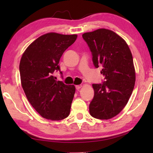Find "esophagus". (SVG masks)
I'll return each instance as SVG.
<instances>
[{
    "label": "esophagus",
    "instance_id": "obj_1",
    "mask_svg": "<svg viewBox=\"0 0 153 153\" xmlns=\"http://www.w3.org/2000/svg\"><path fill=\"white\" fill-rule=\"evenodd\" d=\"M81 88H82V85H77V86H76V88L77 90H79Z\"/></svg>",
    "mask_w": 153,
    "mask_h": 153
}]
</instances>
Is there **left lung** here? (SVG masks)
I'll list each match as a JSON object with an SVG mask.
<instances>
[{
	"instance_id": "left-lung-1",
	"label": "left lung",
	"mask_w": 153,
	"mask_h": 153,
	"mask_svg": "<svg viewBox=\"0 0 153 153\" xmlns=\"http://www.w3.org/2000/svg\"><path fill=\"white\" fill-rule=\"evenodd\" d=\"M82 38L92 53L96 68L106 81L92 84L94 98L89 105L93 117L109 120L118 115L128 103L135 85L132 55L126 41L113 31L98 29L84 33Z\"/></svg>"
}]
</instances>
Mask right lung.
<instances>
[{
	"label": "right lung",
	"mask_w": 153,
	"mask_h": 153,
	"mask_svg": "<svg viewBox=\"0 0 153 153\" xmlns=\"http://www.w3.org/2000/svg\"><path fill=\"white\" fill-rule=\"evenodd\" d=\"M77 35L48 33L28 46L19 63L22 86L28 101L42 117L62 120L70 113L76 88L56 81L53 73L60 71L59 60L74 44Z\"/></svg>",
	"instance_id": "obj_1"
}]
</instances>
